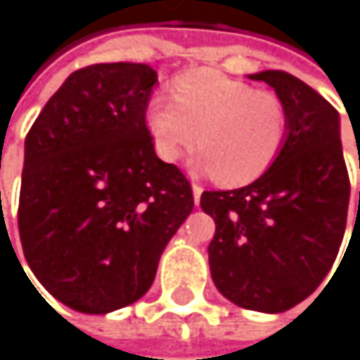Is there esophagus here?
<instances>
[{
    "label": "esophagus",
    "instance_id": "obj_1",
    "mask_svg": "<svg viewBox=\"0 0 360 360\" xmlns=\"http://www.w3.org/2000/svg\"><path fill=\"white\" fill-rule=\"evenodd\" d=\"M192 194H194V202H200V194H202V186L200 184H192Z\"/></svg>",
    "mask_w": 360,
    "mask_h": 360
}]
</instances>
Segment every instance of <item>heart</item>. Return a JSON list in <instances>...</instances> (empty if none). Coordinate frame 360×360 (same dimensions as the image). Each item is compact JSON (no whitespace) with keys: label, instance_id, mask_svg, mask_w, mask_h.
<instances>
[{"label":"heart","instance_id":"1","mask_svg":"<svg viewBox=\"0 0 360 360\" xmlns=\"http://www.w3.org/2000/svg\"><path fill=\"white\" fill-rule=\"evenodd\" d=\"M145 125L164 162H179L198 143L205 170L224 186H245L284 149L288 108L273 91L219 72H194L176 81L174 100L158 96L147 104Z\"/></svg>","mask_w":360,"mask_h":360}]
</instances>
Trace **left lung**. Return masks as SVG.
<instances>
[{"label":"left lung","instance_id":"obj_1","mask_svg":"<svg viewBox=\"0 0 360 360\" xmlns=\"http://www.w3.org/2000/svg\"><path fill=\"white\" fill-rule=\"evenodd\" d=\"M275 89L288 108L284 149L254 184L202 192L215 219L211 277L239 307L279 314L305 301L335 262L348 219L350 179L340 112L297 76H250Z\"/></svg>","mask_w":360,"mask_h":360}]
</instances>
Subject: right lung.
<instances>
[{
    "mask_svg": "<svg viewBox=\"0 0 360 360\" xmlns=\"http://www.w3.org/2000/svg\"><path fill=\"white\" fill-rule=\"evenodd\" d=\"M145 63L72 72L25 139L18 235L25 260L63 305L108 314L139 301L194 209L188 176L155 155Z\"/></svg>",
    "mask_w": 360,
    "mask_h": 360,
    "instance_id": "add662e5",
    "label": "right lung"
}]
</instances>
